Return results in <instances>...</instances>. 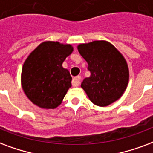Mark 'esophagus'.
<instances>
[{"label": "esophagus", "instance_id": "obj_1", "mask_svg": "<svg viewBox=\"0 0 153 153\" xmlns=\"http://www.w3.org/2000/svg\"><path fill=\"white\" fill-rule=\"evenodd\" d=\"M80 80H81V77L80 76L74 77L73 80H72V85H73V87H78V86L79 85Z\"/></svg>", "mask_w": 153, "mask_h": 153}]
</instances>
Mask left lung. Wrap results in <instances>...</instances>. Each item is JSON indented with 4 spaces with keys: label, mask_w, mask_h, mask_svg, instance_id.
Listing matches in <instances>:
<instances>
[{
    "label": "left lung",
    "mask_w": 153,
    "mask_h": 153,
    "mask_svg": "<svg viewBox=\"0 0 153 153\" xmlns=\"http://www.w3.org/2000/svg\"><path fill=\"white\" fill-rule=\"evenodd\" d=\"M91 75L81 84L94 105L105 107L119 99L128 85L129 69L123 54L105 40L78 45Z\"/></svg>",
    "instance_id": "obj_1"
}]
</instances>
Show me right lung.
<instances>
[{
    "label": "right lung",
    "mask_w": 153,
    "mask_h": 153,
    "mask_svg": "<svg viewBox=\"0 0 153 153\" xmlns=\"http://www.w3.org/2000/svg\"><path fill=\"white\" fill-rule=\"evenodd\" d=\"M73 50L72 45L68 44L45 41L29 54L22 65L21 84L34 105L53 109L62 104L72 80L62 63Z\"/></svg>",
    "instance_id": "right-lung-1"
}]
</instances>
